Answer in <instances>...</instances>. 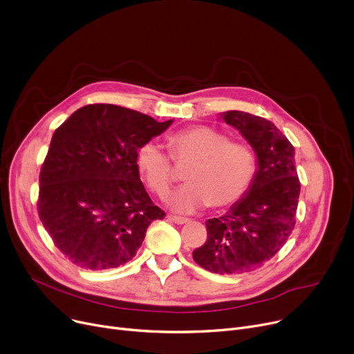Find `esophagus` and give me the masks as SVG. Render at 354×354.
<instances>
[{
	"instance_id": "esophagus-1",
	"label": "esophagus",
	"mask_w": 354,
	"mask_h": 354,
	"mask_svg": "<svg viewBox=\"0 0 354 354\" xmlns=\"http://www.w3.org/2000/svg\"><path fill=\"white\" fill-rule=\"evenodd\" d=\"M166 218H167V221H171V222H175V224H178V225H182V224H185V222H187V221H188L187 218H182V216H176V215H167Z\"/></svg>"
}]
</instances>
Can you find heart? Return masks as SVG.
Listing matches in <instances>:
<instances>
[{
	"instance_id": "b5f03b06",
	"label": "heart",
	"mask_w": 354,
	"mask_h": 354,
	"mask_svg": "<svg viewBox=\"0 0 354 354\" xmlns=\"http://www.w3.org/2000/svg\"><path fill=\"white\" fill-rule=\"evenodd\" d=\"M167 151L178 165L191 163L180 189L167 196L174 211L224 209L243 199L257 175V156L244 142L230 140L221 130L196 124L167 135ZM155 142L140 145L136 167L152 192L163 196L175 180L172 160Z\"/></svg>"
}]
</instances>
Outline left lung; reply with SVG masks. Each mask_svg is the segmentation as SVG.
<instances>
[{
	"label": "left lung",
	"instance_id": "1",
	"mask_svg": "<svg viewBox=\"0 0 354 354\" xmlns=\"http://www.w3.org/2000/svg\"><path fill=\"white\" fill-rule=\"evenodd\" d=\"M252 146L258 169L247 195L219 218L207 221L208 239L192 255L215 274H244L264 266L295 227L300 196L294 147L267 119L238 110L222 115Z\"/></svg>",
	"mask_w": 354,
	"mask_h": 354
}]
</instances>
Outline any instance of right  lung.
<instances>
[{"label":"right lung","mask_w":354,"mask_h":354,"mask_svg":"<svg viewBox=\"0 0 354 354\" xmlns=\"http://www.w3.org/2000/svg\"><path fill=\"white\" fill-rule=\"evenodd\" d=\"M172 122L99 103L80 107L55 129L37 209L54 245L73 264L88 270L126 264L147 227L165 218L139 178L136 152Z\"/></svg>","instance_id":"obj_1"}]
</instances>
